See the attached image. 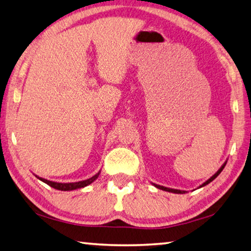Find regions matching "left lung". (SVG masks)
<instances>
[{
    "instance_id": "1",
    "label": "left lung",
    "mask_w": 251,
    "mask_h": 251,
    "mask_svg": "<svg viewBox=\"0 0 251 251\" xmlns=\"http://www.w3.org/2000/svg\"><path fill=\"white\" fill-rule=\"evenodd\" d=\"M226 163L227 162H225V163H224L221 168H219V170L217 171L216 173H215L212 177H209L207 181L206 182H204L203 184H201V185H200V188L201 187H203V186H205V185H207V184H209L210 182L212 181H214L215 178H216L219 174H221V172L222 171L224 170V168H225V165H226ZM153 185H154L155 187H157V188H160V190H162V191H165V192H171V193H175V194H184V193H185V191H181V190H175V188H170V187H165V186H162V185H157V184H154L153 183Z\"/></svg>"
}]
</instances>
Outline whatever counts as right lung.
Segmentation results:
<instances>
[{"mask_svg":"<svg viewBox=\"0 0 251 251\" xmlns=\"http://www.w3.org/2000/svg\"><path fill=\"white\" fill-rule=\"evenodd\" d=\"M100 174V171L94 176L90 177V178H87V179H83V181H79V182H73V183H58V182H52V181H48L46 178H43V177H39L37 175H35L38 179H41L42 182L46 183L47 185H50V187H54L56 190H59V191H74V190H77V188H82V187H86L87 185H89L94 181H96L97 178H98Z\"/></svg>","mask_w":251,"mask_h":251,"instance_id":"right-lung-1","label":"right lung"}]
</instances>
